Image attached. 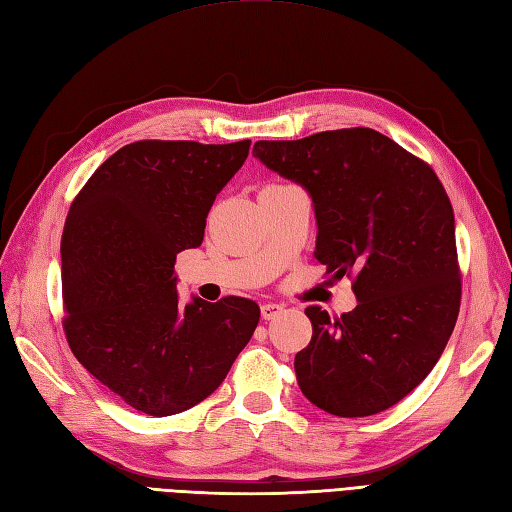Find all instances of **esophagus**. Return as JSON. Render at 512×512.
<instances>
[{
  "mask_svg": "<svg viewBox=\"0 0 512 512\" xmlns=\"http://www.w3.org/2000/svg\"><path fill=\"white\" fill-rule=\"evenodd\" d=\"M282 304H276V302H267L260 306V315H263V319H276L278 315H282Z\"/></svg>",
  "mask_w": 512,
  "mask_h": 512,
  "instance_id": "34e87169",
  "label": "esophagus"
}]
</instances>
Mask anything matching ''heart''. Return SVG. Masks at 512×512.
<instances>
[{
    "label": "heart",
    "instance_id": "heart-1",
    "mask_svg": "<svg viewBox=\"0 0 512 512\" xmlns=\"http://www.w3.org/2000/svg\"><path fill=\"white\" fill-rule=\"evenodd\" d=\"M271 186H282V184H271Z\"/></svg>",
    "mask_w": 512,
    "mask_h": 512
}]
</instances>
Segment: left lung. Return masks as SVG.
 I'll return each mask as SVG.
<instances>
[{"label":"left lung","instance_id":"1","mask_svg":"<svg viewBox=\"0 0 512 512\" xmlns=\"http://www.w3.org/2000/svg\"><path fill=\"white\" fill-rule=\"evenodd\" d=\"M254 156L315 202L317 252L358 306H308L313 339L295 356L308 402L336 417L395 406L428 376L456 326L460 265L454 210L434 169L371 128L258 141Z\"/></svg>","mask_w":512,"mask_h":512}]
</instances>
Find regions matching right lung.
I'll return each instance as SVG.
<instances>
[{
  "mask_svg": "<svg viewBox=\"0 0 512 512\" xmlns=\"http://www.w3.org/2000/svg\"><path fill=\"white\" fill-rule=\"evenodd\" d=\"M252 141H136L95 169L60 241L62 330L84 369L145 415L189 410L228 376L260 308L182 306L176 256L202 245L208 210Z\"/></svg>",
  "mask_w": 512,
  "mask_h": 512,
  "instance_id": "right-lung-1",
  "label": "right lung"
}]
</instances>
